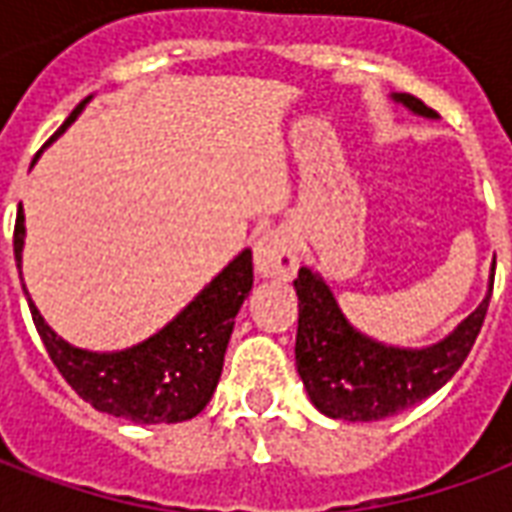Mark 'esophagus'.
Instances as JSON below:
<instances>
[{
  "label": "esophagus",
  "instance_id": "obj_1",
  "mask_svg": "<svg viewBox=\"0 0 512 512\" xmlns=\"http://www.w3.org/2000/svg\"><path fill=\"white\" fill-rule=\"evenodd\" d=\"M255 266L260 277L290 279L299 268L296 244L285 230H268L257 238Z\"/></svg>",
  "mask_w": 512,
  "mask_h": 512
}]
</instances>
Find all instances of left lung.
I'll return each instance as SVG.
<instances>
[{"instance_id": "8db88e82", "label": "left lung", "mask_w": 512, "mask_h": 512, "mask_svg": "<svg viewBox=\"0 0 512 512\" xmlns=\"http://www.w3.org/2000/svg\"><path fill=\"white\" fill-rule=\"evenodd\" d=\"M392 98L414 115L439 117L414 95L392 93ZM293 288L299 296L296 367L312 406L332 419L376 422L439 392L458 373L483 329L494 274L480 307L428 348H395L356 332L312 268H299Z\"/></svg>"}]
</instances>
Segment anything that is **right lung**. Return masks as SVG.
I'll list each match as a JSON object with an SVG mask.
<instances>
[{
  "label": "right lung",
  "mask_w": 512,
  "mask_h": 512,
  "mask_svg": "<svg viewBox=\"0 0 512 512\" xmlns=\"http://www.w3.org/2000/svg\"><path fill=\"white\" fill-rule=\"evenodd\" d=\"M90 98H84L73 109L71 117L49 142H54L82 115ZM24 235H27L24 211H18L16 233H13L18 268L24 252ZM252 279H255L252 252L244 249L161 332L131 345L126 351H112V354L84 351L65 343L43 321L32 299L27 301L51 362L76 389V395L98 411L131 419L136 425H161V422L169 425V422H186L197 417L208 406L222 376L224 351L233 334L235 315L252 290Z\"/></svg>",
  "instance_id": "1"
}]
</instances>
